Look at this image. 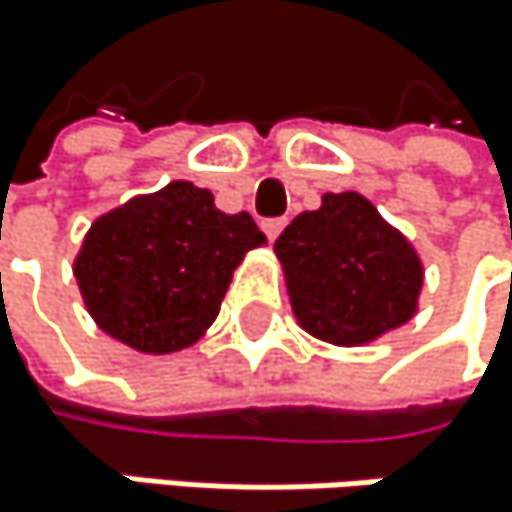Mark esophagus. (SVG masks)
<instances>
[{"instance_id": "34e87169", "label": "esophagus", "mask_w": 512, "mask_h": 512, "mask_svg": "<svg viewBox=\"0 0 512 512\" xmlns=\"http://www.w3.org/2000/svg\"><path fill=\"white\" fill-rule=\"evenodd\" d=\"M264 233H267V239H276L279 233H282V227H285V218H267L264 224Z\"/></svg>"}]
</instances>
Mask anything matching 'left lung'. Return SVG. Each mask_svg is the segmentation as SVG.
Masks as SVG:
<instances>
[{
	"label": "left lung",
	"instance_id": "8db88e82",
	"mask_svg": "<svg viewBox=\"0 0 512 512\" xmlns=\"http://www.w3.org/2000/svg\"><path fill=\"white\" fill-rule=\"evenodd\" d=\"M297 321L318 340L361 346L413 318L422 264L361 194H324L276 239Z\"/></svg>",
	"mask_w": 512,
	"mask_h": 512
}]
</instances>
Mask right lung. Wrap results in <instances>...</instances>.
Returning <instances> with one entry per match:
<instances>
[{"mask_svg":"<svg viewBox=\"0 0 512 512\" xmlns=\"http://www.w3.org/2000/svg\"><path fill=\"white\" fill-rule=\"evenodd\" d=\"M264 242L248 212L227 215L206 188L172 181L90 227L75 279L105 334L166 355L203 337L245 251Z\"/></svg>","mask_w":512,"mask_h":512,"instance_id":"obj_1","label":"right lung"}]
</instances>
